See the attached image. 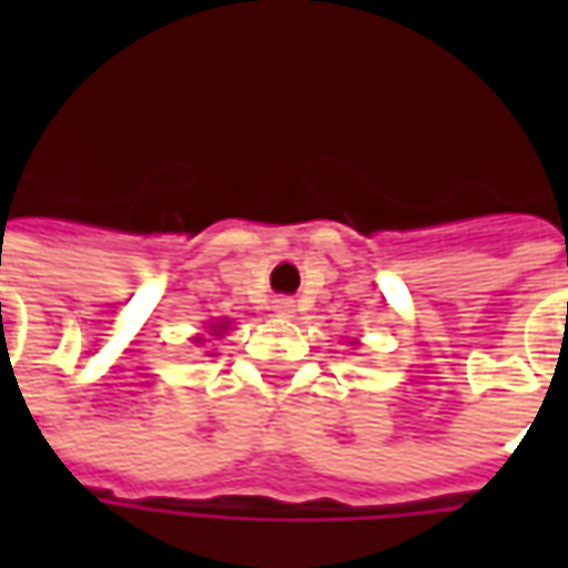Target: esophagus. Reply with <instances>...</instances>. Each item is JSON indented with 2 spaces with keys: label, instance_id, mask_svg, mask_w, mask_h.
Instances as JSON below:
<instances>
[{
  "label": "esophagus",
  "instance_id": "1",
  "mask_svg": "<svg viewBox=\"0 0 568 568\" xmlns=\"http://www.w3.org/2000/svg\"><path fill=\"white\" fill-rule=\"evenodd\" d=\"M273 313H276V316H292V313H295V301H292V297H276V301H273Z\"/></svg>",
  "mask_w": 568,
  "mask_h": 568
}]
</instances>
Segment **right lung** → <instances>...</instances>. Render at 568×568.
Listing matches in <instances>:
<instances>
[{"mask_svg":"<svg viewBox=\"0 0 568 568\" xmlns=\"http://www.w3.org/2000/svg\"><path fill=\"white\" fill-rule=\"evenodd\" d=\"M215 328H224V325H215Z\"/></svg>","mask_w":568,"mask_h":568,"instance_id":"add662e5","label":"right lung"}]
</instances>
